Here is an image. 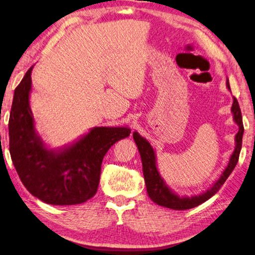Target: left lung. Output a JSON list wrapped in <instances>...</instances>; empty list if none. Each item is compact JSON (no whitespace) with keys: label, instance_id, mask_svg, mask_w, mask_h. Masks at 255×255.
<instances>
[{"label":"left lung","instance_id":"obj_1","mask_svg":"<svg viewBox=\"0 0 255 255\" xmlns=\"http://www.w3.org/2000/svg\"><path fill=\"white\" fill-rule=\"evenodd\" d=\"M226 86L228 90L231 91V87H229V82L227 80ZM232 113L234 122L239 125V132L235 135V149L232 153L231 158H229L228 165L224 172L220 175L219 178L212 184L209 189L202 192L199 195H192V197H187V195H178L177 193L168 187L161 177L159 170L157 168V159H156V152L151 144L148 142L147 139L141 136L137 132H133V139L139 149L141 161H142V170L145 186H147V192L149 198L152 200L153 202L157 203L158 206L169 208L173 210H186L191 209V208L198 207L199 204L206 202L209 200L212 195H215L217 192L219 191L220 187L226 182L229 175L235 168V166L239 161L241 148H242V139H243L244 133V127L243 121H242V113L239 105V102L235 97H233V105H232Z\"/></svg>","mask_w":255,"mask_h":255}]
</instances>
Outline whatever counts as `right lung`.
Returning <instances> with one entry per match:
<instances>
[{"mask_svg":"<svg viewBox=\"0 0 255 255\" xmlns=\"http://www.w3.org/2000/svg\"><path fill=\"white\" fill-rule=\"evenodd\" d=\"M31 71L14 90L9 136L10 155L22 184L33 197L53 206L80 204L98 190L104 156L130 135L128 127H96L73 142L48 148L35 128L29 97Z\"/></svg>","mask_w":255,"mask_h":255,"instance_id":"add662e5","label":"right lung"}]
</instances>
